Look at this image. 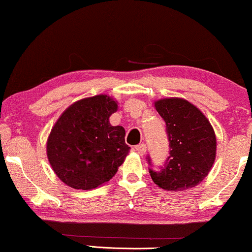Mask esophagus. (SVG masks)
Listing matches in <instances>:
<instances>
[{
	"instance_id": "1",
	"label": "esophagus",
	"mask_w": 252,
	"mask_h": 252,
	"mask_svg": "<svg viewBox=\"0 0 252 252\" xmlns=\"http://www.w3.org/2000/svg\"><path fill=\"white\" fill-rule=\"evenodd\" d=\"M135 151H136L137 154L140 155V156H143V155L146 154V151H147L146 144L141 143V144H139V146H136V147H135Z\"/></svg>"
}]
</instances>
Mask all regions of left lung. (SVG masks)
Here are the masks:
<instances>
[{
	"mask_svg": "<svg viewBox=\"0 0 252 252\" xmlns=\"http://www.w3.org/2000/svg\"><path fill=\"white\" fill-rule=\"evenodd\" d=\"M166 124L170 156L160 172L150 170L158 187L182 191L204 180L216 159L217 137L209 119L197 106L181 97L155 101ZM150 164V158H148Z\"/></svg>",
	"mask_w": 252,
	"mask_h": 252,
	"instance_id": "8db88e82",
	"label": "left lung"
}]
</instances>
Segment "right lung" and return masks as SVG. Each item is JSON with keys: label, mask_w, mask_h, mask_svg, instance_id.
<instances>
[{"label": "right lung", "mask_w": 252, "mask_h": 252, "mask_svg": "<svg viewBox=\"0 0 252 252\" xmlns=\"http://www.w3.org/2000/svg\"><path fill=\"white\" fill-rule=\"evenodd\" d=\"M117 110L118 102L111 96L95 95L74 102L55 123L47 140V157L68 187L97 188L124 163L130 149L125 128L109 122Z\"/></svg>", "instance_id": "add662e5"}]
</instances>
